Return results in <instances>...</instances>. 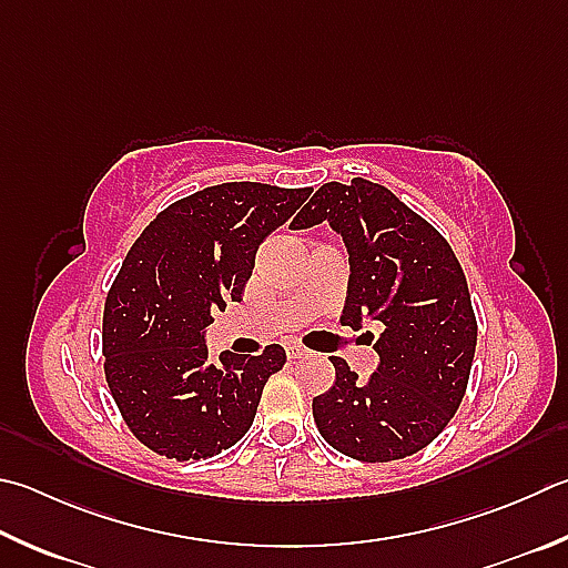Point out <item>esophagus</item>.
Listing matches in <instances>:
<instances>
[{
	"mask_svg": "<svg viewBox=\"0 0 568 568\" xmlns=\"http://www.w3.org/2000/svg\"><path fill=\"white\" fill-rule=\"evenodd\" d=\"M285 355H287V359H303V357H307V349L303 345L291 343V345H285Z\"/></svg>",
	"mask_w": 568,
	"mask_h": 568,
	"instance_id": "esophagus-1",
	"label": "esophagus"
}]
</instances>
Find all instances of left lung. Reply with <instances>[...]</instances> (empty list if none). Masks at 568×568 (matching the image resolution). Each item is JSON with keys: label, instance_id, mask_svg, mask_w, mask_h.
<instances>
[{"label": "left lung", "instance_id": "left-lung-1", "mask_svg": "<svg viewBox=\"0 0 568 568\" xmlns=\"http://www.w3.org/2000/svg\"><path fill=\"white\" fill-rule=\"evenodd\" d=\"M327 221L349 261L339 323L377 320V369L367 379L333 357L335 385L313 399L329 447L359 462L415 455L455 417L467 389L477 320L455 251L385 185L325 183L295 215L303 231Z\"/></svg>", "mask_w": 568, "mask_h": 568}]
</instances>
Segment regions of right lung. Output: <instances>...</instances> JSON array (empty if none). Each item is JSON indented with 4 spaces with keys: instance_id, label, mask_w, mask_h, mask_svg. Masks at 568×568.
Returning a JSON list of instances; mask_svg holds the SVG:
<instances>
[{
    "instance_id": "right-lung-1",
    "label": "right lung",
    "mask_w": 568,
    "mask_h": 568,
    "mask_svg": "<svg viewBox=\"0 0 568 568\" xmlns=\"http://www.w3.org/2000/svg\"><path fill=\"white\" fill-rule=\"evenodd\" d=\"M311 189L235 181L171 203L133 243L104 307L106 383L129 429L176 462L221 455L251 429L267 377L285 349L221 353L205 327L239 303L255 253Z\"/></svg>"
}]
</instances>
